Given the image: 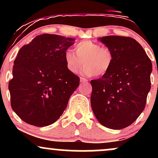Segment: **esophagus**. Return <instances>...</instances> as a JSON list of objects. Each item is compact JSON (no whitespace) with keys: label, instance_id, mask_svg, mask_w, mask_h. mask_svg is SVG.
Wrapping results in <instances>:
<instances>
[{"label":"esophagus","instance_id":"esophagus-1","mask_svg":"<svg viewBox=\"0 0 158 158\" xmlns=\"http://www.w3.org/2000/svg\"><path fill=\"white\" fill-rule=\"evenodd\" d=\"M80 81H81V83H86V82H88V80H87V79H85V78L81 77L80 78Z\"/></svg>","mask_w":158,"mask_h":158}]
</instances>
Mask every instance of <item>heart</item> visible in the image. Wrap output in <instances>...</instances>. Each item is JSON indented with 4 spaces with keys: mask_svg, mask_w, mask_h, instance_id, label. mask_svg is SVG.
I'll use <instances>...</instances> for the list:
<instances>
[{
    "mask_svg": "<svg viewBox=\"0 0 158 158\" xmlns=\"http://www.w3.org/2000/svg\"><path fill=\"white\" fill-rule=\"evenodd\" d=\"M66 68L70 73H77L84 61L81 74L87 77H101L108 73L114 61L111 50L97 42L85 40L77 43L74 52L68 50L64 54Z\"/></svg>",
    "mask_w": 158,
    "mask_h": 158,
    "instance_id": "obj_1",
    "label": "heart"
}]
</instances>
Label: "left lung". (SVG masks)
Instances as JSON below:
<instances>
[{"instance_id": "1", "label": "left lung", "mask_w": 158, "mask_h": 158, "mask_svg": "<svg viewBox=\"0 0 158 158\" xmlns=\"http://www.w3.org/2000/svg\"><path fill=\"white\" fill-rule=\"evenodd\" d=\"M99 40L111 50L114 61L108 73L90 81L91 108L102 126L122 129L135 122L146 107L152 61L132 38L108 35Z\"/></svg>"}]
</instances>
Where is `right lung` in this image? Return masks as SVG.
<instances>
[{"label": "right lung", "instance_id": "1", "mask_svg": "<svg viewBox=\"0 0 158 158\" xmlns=\"http://www.w3.org/2000/svg\"><path fill=\"white\" fill-rule=\"evenodd\" d=\"M73 44L71 38L42 34L20 49L9 90L12 110L25 123L49 126L67 108L79 85V77L65 64V52Z\"/></svg>", "mask_w": 158, "mask_h": 158}]
</instances>
